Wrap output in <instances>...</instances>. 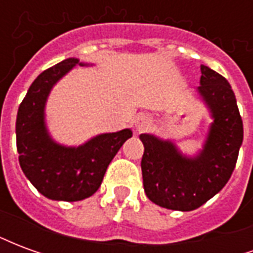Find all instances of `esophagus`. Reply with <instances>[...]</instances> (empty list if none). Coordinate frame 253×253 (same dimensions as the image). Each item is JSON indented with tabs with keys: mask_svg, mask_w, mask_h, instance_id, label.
I'll use <instances>...</instances> for the list:
<instances>
[{
	"mask_svg": "<svg viewBox=\"0 0 253 253\" xmlns=\"http://www.w3.org/2000/svg\"><path fill=\"white\" fill-rule=\"evenodd\" d=\"M149 123H150V119L146 115H138L134 119V125H135V128H137L138 131L145 130L149 126Z\"/></svg>",
	"mask_w": 253,
	"mask_h": 253,
	"instance_id": "obj_1",
	"label": "esophagus"
}]
</instances>
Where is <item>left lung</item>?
Masks as SVG:
<instances>
[{
    "label": "left lung",
    "mask_w": 253,
    "mask_h": 253,
    "mask_svg": "<svg viewBox=\"0 0 253 253\" xmlns=\"http://www.w3.org/2000/svg\"><path fill=\"white\" fill-rule=\"evenodd\" d=\"M198 96L212 122L195 156L181 153L170 139L141 134L143 188L150 201L165 209L191 211L218 194L233 173L243 143V121L230 84L201 65Z\"/></svg>",
    "instance_id": "left-lung-1"
}]
</instances>
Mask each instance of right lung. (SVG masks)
<instances>
[{"mask_svg":"<svg viewBox=\"0 0 253 253\" xmlns=\"http://www.w3.org/2000/svg\"><path fill=\"white\" fill-rule=\"evenodd\" d=\"M77 65L89 66L78 58H67L41 73L17 111L20 167L32 186L52 201L77 202L93 195L115 154L132 137L131 128H125L99 134L78 146L52 139L46 123L47 99L54 85Z\"/></svg>","mask_w":253,"mask_h":253,"instance_id":"1","label":"right lung"}]
</instances>
